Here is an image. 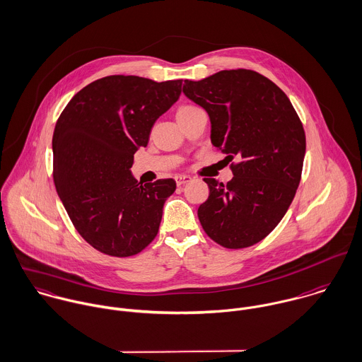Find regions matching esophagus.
Wrapping results in <instances>:
<instances>
[{
    "label": "esophagus",
    "instance_id": "34e87169",
    "mask_svg": "<svg viewBox=\"0 0 362 362\" xmlns=\"http://www.w3.org/2000/svg\"><path fill=\"white\" fill-rule=\"evenodd\" d=\"M175 180H176V185H177V186H183V185L189 183V182L192 180V177L187 176V175H179V176L175 177Z\"/></svg>",
    "mask_w": 362,
    "mask_h": 362
}]
</instances>
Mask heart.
<instances>
[{
  "label": "heart",
  "mask_w": 362,
  "mask_h": 362,
  "mask_svg": "<svg viewBox=\"0 0 362 362\" xmlns=\"http://www.w3.org/2000/svg\"><path fill=\"white\" fill-rule=\"evenodd\" d=\"M196 110H199V107L192 106V105L182 106V107L177 110V117H179V116H183V115H187V113H192V112H196Z\"/></svg>",
  "instance_id": "1"
}]
</instances>
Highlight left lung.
I'll use <instances>...</instances> for the list:
<instances>
[{
  "instance_id": "1",
  "label": "left lung",
  "mask_w": 362,
  "mask_h": 362,
  "mask_svg": "<svg viewBox=\"0 0 362 362\" xmlns=\"http://www.w3.org/2000/svg\"><path fill=\"white\" fill-rule=\"evenodd\" d=\"M183 93L204 107L211 143L232 160L226 185L204 177L210 196L197 216L206 233L226 249L264 239L286 216L305 156L303 126L288 96L252 70H223L185 79Z\"/></svg>"
}]
</instances>
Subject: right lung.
Masks as SVG:
<instances>
[{
    "instance_id": "right-lung-1",
    "label": "right lung",
    "mask_w": 362,
    "mask_h": 362,
    "mask_svg": "<svg viewBox=\"0 0 362 362\" xmlns=\"http://www.w3.org/2000/svg\"><path fill=\"white\" fill-rule=\"evenodd\" d=\"M182 82L109 75L75 93L56 123V190L78 233L105 255H137L158 233L176 182L143 185L130 168L156 119L179 99Z\"/></svg>"
}]
</instances>
